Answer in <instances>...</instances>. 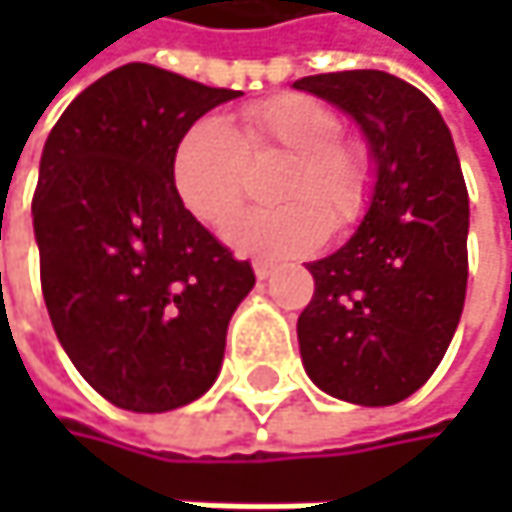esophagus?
Here are the masks:
<instances>
[{
  "mask_svg": "<svg viewBox=\"0 0 512 512\" xmlns=\"http://www.w3.org/2000/svg\"><path fill=\"white\" fill-rule=\"evenodd\" d=\"M272 272H275V263H269V260H255V275L260 281H266Z\"/></svg>",
  "mask_w": 512,
  "mask_h": 512,
  "instance_id": "esophagus-1",
  "label": "esophagus"
}]
</instances>
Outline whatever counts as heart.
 Instances as JSON below:
<instances>
[{
    "instance_id": "1",
    "label": "heart",
    "mask_w": 512,
    "mask_h": 512,
    "mask_svg": "<svg viewBox=\"0 0 512 512\" xmlns=\"http://www.w3.org/2000/svg\"><path fill=\"white\" fill-rule=\"evenodd\" d=\"M341 136L338 112L308 94L260 100L243 112L240 130L204 115L174 145L171 186L198 222L222 228L243 204L249 156H287L272 183V198L284 204L237 216L225 240L243 255H302L323 243L326 228H350L370 201V159Z\"/></svg>"
}]
</instances>
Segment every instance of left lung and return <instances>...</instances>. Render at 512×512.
<instances>
[{
	"label": "left lung",
	"instance_id": "1",
	"mask_svg": "<svg viewBox=\"0 0 512 512\" xmlns=\"http://www.w3.org/2000/svg\"><path fill=\"white\" fill-rule=\"evenodd\" d=\"M358 124L373 189L356 234L308 263L314 296L296 335L311 382L347 403L391 406L445 358L468 281V192L451 130L415 85L385 70L296 79Z\"/></svg>",
	"mask_w": 512,
	"mask_h": 512
}]
</instances>
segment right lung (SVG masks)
Listing matches in <instances>:
<instances>
[{
    "instance_id": "obj_1",
    "label": "right lung",
    "mask_w": 512,
    "mask_h": 512,
    "mask_svg": "<svg viewBox=\"0 0 512 512\" xmlns=\"http://www.w3.org/2000/svg\"><path fill=\"white\" fill-rule=\"evenodd\" d=\"M240 97L154 64L88 85L47 136L32 198L52 329L118 409L168 412L210 391L255 287L177 198L171 154L201 115Z\"/></svg>"
}]
</instances>
